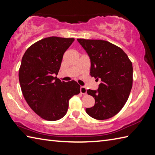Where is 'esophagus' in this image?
<instances>
[{
	"label": "esophagus",
	"instance_id": "34e87169",
	"mask_svg": "<svg viewBox=\"0 0 155 155\" xmlns=\"http://www.w3.org/2000/svg\"><path fill=\"white\" fill-rule=\"evenodd\" d=\"M80 91H81V94H87V88H86V87H81V88H80Z\"/></svg>",
	"mask_w": 155,
	"mask_h": 155
}]
</instances>
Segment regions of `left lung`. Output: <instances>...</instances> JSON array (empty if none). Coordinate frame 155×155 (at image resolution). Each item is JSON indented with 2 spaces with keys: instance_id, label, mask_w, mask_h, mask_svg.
<instances>
[{
  "instance_id": "obj_1",
  "label": "left lung",
  "mask_w": 155,
  "mask_h": 155,
  "mask_svg": "<svg viewBox=\"0 0 155 155\" xmlns=\"http://www.w3.org/2000/svg\"><path fill=\"white\" fill-rule=\"evenodd\" d=\"M91 59L90 75L101 83L97 91L87 90L95 104L87 113L105 120L118 113L127 101L133 87V64L122 49L103 40L78 38Z\"/></svg>"
}]
</instances>
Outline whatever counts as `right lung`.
<instances>
[{"label": "right lung", "mask_w": 155, "mask_h": 155, "mask_svg": "<svg viewBox=\"0 0 155 155\" xmlns=\"http://www.w3.org/2000/svg\"><path fill=\"white\" fill-rule=\"evenodd\" d=\"M73 38L51 37L36 42L22 58L18 71L23 96L36 114L45 120L54 121L67 114L68 101L80 93L77 82H65L57 77L62 57Z\"/></svg>", "instance_id": "1"}]
</instances>
